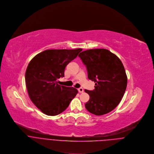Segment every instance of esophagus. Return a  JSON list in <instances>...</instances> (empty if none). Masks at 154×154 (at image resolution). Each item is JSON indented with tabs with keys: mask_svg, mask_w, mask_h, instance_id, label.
Returning a JSON list of instances; mask_svg holds the SVG:
<instances>
[{
	"mask_svg": "<svg viewBox=\"0 0 154 154\" xmlns=\"http://www.w3.org/2000/svg\"><path fill=\"white\" fill-rule=\"evenodd\" d=\"M78 91H79V93H82V92L84 91V89L82 88H79L78 89Z\"/></svg>",
	"mask_w": 154,
	"mask_h": 154,
	"instance_id": "esophagus-1",
	"label": "esophagus"
}]
</instances>
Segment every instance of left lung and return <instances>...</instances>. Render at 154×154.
<instances>
[{
  "mask_svg": "<svg viewBox=\"0 0 154 154\" xmlns=\"http://www.w3.org/2000/svg\"><path fill=\"white\" fill-rule=\"evenodd\" d=\"M78 56L87 67L88 78L95 82L94 90L85 89L90 96L86 109L98 116L109 113L119 104L126 89L123 64L117 56L104 48L87 50Z\"/></svg>",
  "mask_w": 154,
  "mask_h": 154,
  "instance_id": "left-lung-1",
  "label": "left lung"
}]
</instances>
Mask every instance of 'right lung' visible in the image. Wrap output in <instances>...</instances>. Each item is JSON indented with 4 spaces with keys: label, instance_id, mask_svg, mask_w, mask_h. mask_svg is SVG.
I'll return each mask as SVG.
<instances>
[{
    "label": "right lung",
    "instance_id": "right-lung-1",
    "mask_svg": "<svg viewBox=\"0 0 154 154\" xmlns=\"http://www.w3.org/2000/svg\"><path fill=\"white\" fill-rule=\"evenodd\" d=\"M81 51V48L47 50L30 60L25 72L28 94L44 114L55 116L62 113L78 94L76 88L60 85L57 80L64 76L66 66Z\"/></svg>",
    "mask_w": 154,
    "mask_h": 154
}]
</instances>
